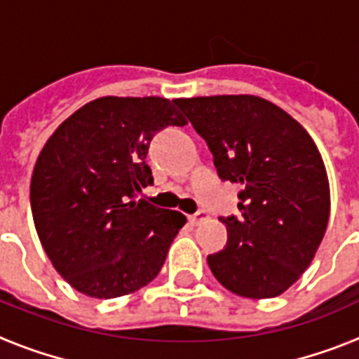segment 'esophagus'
Masks as SVG:
<instances>
[{
	"instance_id": "obj_1",
	"label": "esophagus",
	"mask_w": 359,
	"mask_h": 359,
	"mask_svg": "<svg viewBox=\"0 0 359 359\" xmlns=\"http://www.w3.org/2000/svg\"><path fill=\"white\" fill-rule=\"evenodd\" d=\"M207 219H208V215L205 214V212H203V210H199V212H196L194 215H190L189 221L192 224H199V223H203V221H207Z\"/></svg>"
}]
</instances>
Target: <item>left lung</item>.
Returning <instances> with one entry per match:
<instances>
[{
	"instance_id": "left-lung-1",
	"label": "left lung",
	"mask_w": 359,
	"mask_h": 359,
	"mask_svg": "<svg viewBox=\"0 0 359 359\" xmlns=\"http://www.w3.org/2000/svg\"><path fill=\"white\" fill-rule=\"evenodd\" d=\"M174 102L207 142L219 177L243 187L241 217H221L228 243L208 255L212 273L239 297L284 293L327 228L331 194L318 147L293 116L255 95Z\"/></svg>"
}]
</instances>
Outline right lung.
<instances>
[{
    "label": "right lung",
    "instance_id": "add662e5",
    "mask_svg": "<svg viewBox=\"0 0 359 359\" xmlns=\"http://www.w3.org/2000/svg\"><path fill=\"white\" fill-rule=\"evenodd\" d=\"M174 100L100 97L77 109L44 144L30 205L44 252L69 286L93 298L135 293L160 273L187 217L136 192L152 185L149 145L185 126Z\"/></svg>",
    "mask_w": 359,
    "mask_h": 359
}]
</instances>
